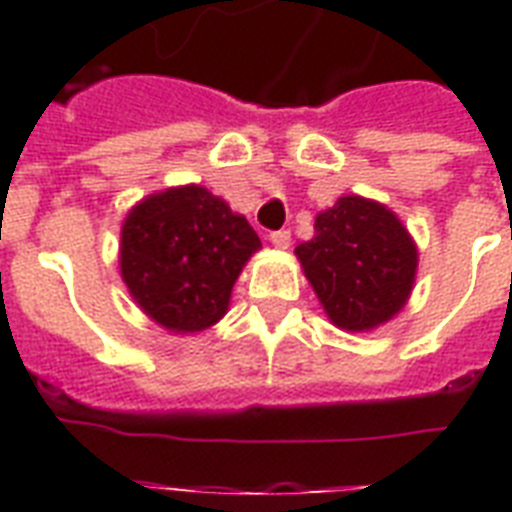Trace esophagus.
I'll return each mask as SVG.
<instances>
[{
    "label": "esophagus",
    "instance_id": "obj_1",
    "mask_svg": "<svg viewBox=\"0 0 512 512\" xmlns=\"http://www.w3.org/2000/svg\"><path fill=\"white\" fill-rule=\"evenodd\" d=\"M271 244L276 249H289V244H292V233H289L287 228H281V231H273L271 233Z\"/></svg>",
    "mask_w": 512,
    "mask_h": 512
}]
</instances>
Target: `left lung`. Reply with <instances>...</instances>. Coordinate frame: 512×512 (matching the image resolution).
<instances>
[{
  "instance_id": "8db88e82",
  "label": "left lung",
  "mask_w": 512,
  "mask_h": 512,
  "mask_svg": "<svg viewBox=\"0 0 512 512\" xmlns=\"http://www.w3.org/2000/svg\"><path fill=\"white\" fill-rule=\"evenodd\" d=\"M295 255L327 319L345 332H372L401 313L420 263L401 217L356 193L316 215L313 239Z\"/></svg>"
}]
</instances>
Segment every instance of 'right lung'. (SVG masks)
I'll return each instance as SVG.
<instances>
[{"mask_svg": "<svg viewBox=\"0 0 512 512\" xmlns=\"http://www.w3.org/2000/svg\"><path fill=\"white\" fill-rule=\"evenodd\" d=\"M260 244L247 217L204 185L148 193L127 212L119 271L148 319L172 335L215 327L233 284Z\"/></svg>", "mask_w": 512, "mask_h": 512, "instance_id": "right-lung-1", "label": "right lung"}]
</instances>
